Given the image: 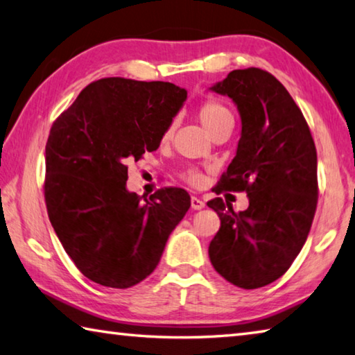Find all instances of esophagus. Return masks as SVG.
I'll return each mask as SVG.
<instances>
[{
  "label": "esophagus",
  "mask_w": 355,
  "mask_h": 355,
  "mask_svg": "<svg viewBox=\"0 0 355 355\" xmlns=\"http://www.w3.org/2000/svg\"><path fill=\"white\" fill-rule=\"evenodd\" d=\"M204 207H206V202H204L202 200H200V198L191 196V209H193V210H201Z\"/></svg>",
  "instance_id": "1"
}]
</instances>
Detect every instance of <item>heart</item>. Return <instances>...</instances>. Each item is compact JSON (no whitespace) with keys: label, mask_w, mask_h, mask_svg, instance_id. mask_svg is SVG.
<instances>
[{"label":"heart","mask_w":355,"mask_h":355,"mask_svg":"<svg viewBox=\"0 0 355 355\" xmlns=\"http://www.w3.org/2000/svg\"><path fill=\"white\" fill-rule=\"evenodd\" d=\"M231 116H232V114H231V112H229V109L225 107V105H223V104L216 103V101L204 103L201 107L198 109V120H200V123L202 124L204 129H206L209 134L212 132V130L216 126H218V124L223 120H226V118H231ZM173 130H174V124H170V128L165 130V135H164L165 139H170L171 134H173ZM184 179L187 182H190V184L198 185V184L201 182L202 178H201V174L198 173V171L189 170V171L184 173Z\"/></svg>","instance_id":"1"}]
</instances>
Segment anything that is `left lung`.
Returning a JSON list of instances; mask_svg holds the SVG:
<instances>
[{"mask_svg": "<svg viewBox=\"0 0 355 355\" xmlns=\"http://www.w3.org/2000/svg\"><path fill=\"white\" fill-rule=\"evenodd\" d=\"M209 90L231 98L241 120L237 153L215 193L246 191L250 200L240 214L221 198L207 202L221 221L209 257L227 282L260 288L290 268L307 240L318 201L315 143L293 98L268 71L234 70Z\"/></svg>", "mask_w": 355, "mask_h": 355, "instance_id": "obj_1", "label": "left lung"}]
</instances>
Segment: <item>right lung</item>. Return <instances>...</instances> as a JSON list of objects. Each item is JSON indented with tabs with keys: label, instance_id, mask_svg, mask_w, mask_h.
Masks as SVG:
<instances>
[{
	"label": "right lung",
	"instance_id": "1",
	"mask_svg": "<svg viewBox=\"0 0 355 355\" xmlns=\"http://www.w3.org/2000/svg\"><path fill=\"white\" fill-rule=\"evenodd\" d=\"M185 99L187 90L171 83L104 78L54 121L45 155L48 216L90 281L110 288L141 282L190 209L182 189H160L145 202L126 189V162L159 148Z\"/></svg>",
	"mask_w": 355,
	"mask_h": 355
}]
</instances>
